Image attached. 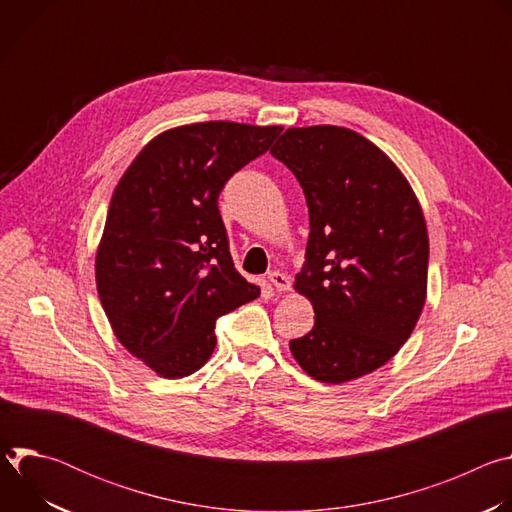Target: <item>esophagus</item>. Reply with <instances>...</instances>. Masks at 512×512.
I'll return each instance as SVG.
<instances>
[{
    "instance_id": "34e87169",
    "label": "esophagus",
    "mask_w": 512,
    "mask_h": 512,
    "mask_svg": "<svg viewBox=\"0 0 512 512\" xmlns=\"http://www.w3.org/2000/svg\"><path fill=\"white\" fill-rule=\"evenodd\" d=\"M267 279H269V283H271L277 291H287V289L291 287L289 277L283 275V273H279V271H269V273H267Z\"/></svg>"
}]
</instances>
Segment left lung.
Masks as SVG:
<instances>
[{
    "label": "left lung",
    "mask_w": 512,
    "mask_h": 512,
    "mask_svg": "<svg viewBox=\"0 0 512 512\" xmlns=\"http://www.w3.org/2000/svg\"><path fill=\"white\" fill-rule=\"evenodd\" d=\"M271 156L294 172L310 214L294 287L316 318L289 350L322 383L369 375L405 344L425 304L429 239L421 206L399 168L352 129L291 127Z\"/></svg>",
    "instance_id": "1"
}]
</instances>
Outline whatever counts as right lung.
Wrapping results in <instances>:
<instances>
[{
	"label": "right lung",
	"mask_w": 512,
	"mask_h": 512,
	"mask_svg": "<svg viewBox=\"0 0 512 512\" xmlns=\"http://www.w3.org/2000/svg\"><path fill=\"white\" fill-rule=\"evenodd\" d=\"M279 133L231 121L164 131L113 192L97 291L119 342L162 377L198 371L216 346V318L259 296L235 269L218 194Z\"/></svg>",
	"instance_id": "add662e5"
}]
</instances>
